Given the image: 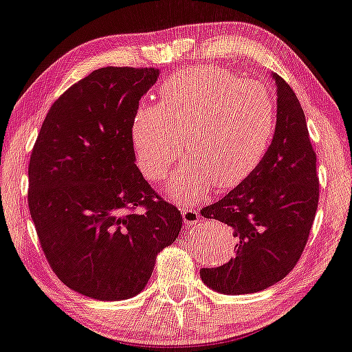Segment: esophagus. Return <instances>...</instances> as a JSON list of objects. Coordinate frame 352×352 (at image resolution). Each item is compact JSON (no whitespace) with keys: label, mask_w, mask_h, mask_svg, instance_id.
I'll use <instances>...</instances> for the list:
<instances>
[{"label":"esophagus","mask_w":352,"mask_h":352,"mask_svg":"<svg viewBox=\"0 0 352 352\" xmlns=\"http://www.w3.org/2000/svg\"><path fill=\"white\" fill-rule=\"evenodd\" d=\"M182 219L185 225H193L199 221V213L196 210H182Z\"/></svg>","instance_id":"34e87169"}]
</instances>
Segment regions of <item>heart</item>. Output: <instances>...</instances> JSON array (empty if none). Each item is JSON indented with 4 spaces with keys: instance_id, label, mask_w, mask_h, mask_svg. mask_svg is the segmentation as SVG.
<instances>
[{
    "instance_id": "obj_1",
    "label": "heart",
    "mask_w": 352,
    "mask_h": 352,
    "mask_svg": "<svg viewBox=\"0 0 352 352\" xmlns=\"http://www.w3.org/2000/svg\"><path fill=\"white\" fill-rule=\"evenodd\" d=\"M276 127L270 91L216 65H196L165 79L159 105L141 107L131 121L138 167L157 181L181 151L188 155L170 175L168 193L184 202L237 187L267 155Z\"/></svg>"
}]
</instances>
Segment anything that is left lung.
I'll list each match as a JSON object with an SVG mask.
<instances>
[{
  "label": "left lung",
  "mask_w": 352,
  "mask_h": 352,
  "mask_svg": "<svg viewBox=\"0 0 352 352\" xmlns=\"http://www.w3.org/2000/svg\"><path fill=\"white\" fill-rule=\"evenodd\" d=\"M277 91L276 130L267 155L242 184L201 214L227 223L237 253L201 279L221 294H251L270 288L296 267L319 204L316 153L307 119L293 89L271 73Z\"/></svg>",
  "instance_id": "1"
}]
</instances>
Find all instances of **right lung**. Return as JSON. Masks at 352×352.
Listing matches in <instances>:
<instances>
[{"label":"right lung","instance_id":"right-lung-1","mask_svg":"<svg viewBox=\"0 0 352 352\" xmlns=\"http://www.w3.org/2000/svg\"><path fill=\"white\" fill-rule=\"evenodd\" d=\"M157 78L155 67L91 72L52 105L32 151L29 208L44 254L91 299L141 293L182 228L135 164L131 121Z\"/></svg>","mask_w":352,"mask_h":352}]
</instances>
